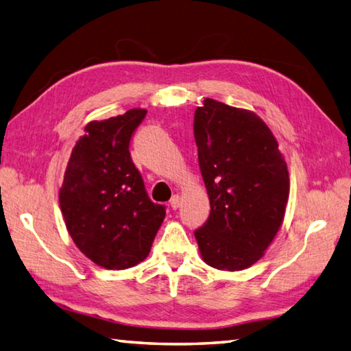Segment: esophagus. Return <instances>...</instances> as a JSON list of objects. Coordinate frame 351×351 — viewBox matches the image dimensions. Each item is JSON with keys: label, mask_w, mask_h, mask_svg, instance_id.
Here are the masks:
<instances>
[{"label": "esophagus", "mask_w": 351, "mask_h": 351, "mask_svg": "<svg viewBox=\"0 0 351 351\" xmlns=\"http://www.w3.org/2000/svg\"><path fill=\"white\" fill-rule=\"evenodd\" d=\"M169 206H171V207H173V209H174V210H177V209H178V207H180V197H178V195H174L173 198H171V202H169Z\"/></svg>", "instance_id": "obj_1"}]
</instances>
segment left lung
Masks as SVG:
<instances>
[{"mask_svg":"<svg viewBox=\"0 0 351 351\" xmlns=\"http://www.w3.org/2000/svg\"><path fill=\"white\" fill-rule=\"evenodd\" d=\"M194 134L210 215L195 239L221 271L250 268L283 224L289 173L273 132L254 112L206 98Z\"/></svg>","mask_w":351,"mask_h":351,"instance_id":"obj_1","label":"left lung"}]
</instances>
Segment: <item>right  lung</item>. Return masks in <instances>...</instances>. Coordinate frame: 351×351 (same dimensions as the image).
Returning <instances> with one entry per match:
<instances>
[{
    "label": "right lung",
    "mask_w": 351,
    "mask_h": 351,
    "mask_svg": "<svg viewBox=\"0 0 351 351\" xmlns=\"http://www.w3.org/2000/svg\"><path fill=\"white\" fill-rule=\"evenodd\" d=\"M145 109L90 121L77 141L59 191L68 233L98 267L125 269L145 261L165 207L148 198L128 152Z\"/></svg>",
    "instance_id": "add662e5"
}]
</instances>
